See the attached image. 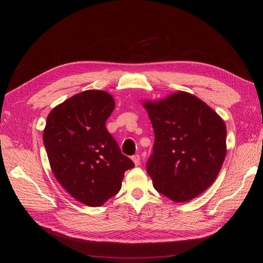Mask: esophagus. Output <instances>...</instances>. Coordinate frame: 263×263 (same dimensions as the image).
I'll list each match as a JSON object with an SVG mask.
<instances>
[{
    "label": "esophagus",
    "mask_w": 263,
    "mask_h": 263,
    "mask_svg": "<svg viewBox=\"0 0 263 263\" xmlns=\"http://www.w3.org/2000/svg\"><path fill=\"white\" fill-rule=\"evenodd\" d=\"M132 160L134 161L135 165H139L140 164V157H139V155H134L132 157Z\"/></svg>",
    "instance_id": "34e87169"
}]
</instances>
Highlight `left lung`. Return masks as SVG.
<instances>
[{
  "mask_svg": "<svg viewBox=\"0 0 263 263\" xmlns=\"http://www.w3.org/2000/svg\"><path fill=\"white\" fill-rule=\"evenodd\" d=\"M155 132L147 172L159 193L187 202L216 180L226 157L224 121L194 95L145 102Z\"/></svg>",
  "mask_w": 263,
  "mask_h": 263,
  "instance_id": "8db88e82",
  "label": "left lung"
}]
</instances>
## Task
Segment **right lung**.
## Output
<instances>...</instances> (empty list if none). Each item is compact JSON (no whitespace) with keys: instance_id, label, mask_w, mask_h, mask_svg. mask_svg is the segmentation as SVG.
I'll return each mask as SVG.
<instances>
[{"instance_id":"right-lung-1","label":"right lung","mask_w":263,"mask_h":263,"mask_svg":"<svg viewBox=\"0 0 263 263\" xmlns=\"http://www.w3.org/2000/svg\"><path fill=\"white\" fill-rule=\"evenodd\" d=\"M114 107L105 91L76 94L51 110L43 135L55 179L77 201L92 208L116 195L125 171L135 165L105 127Z\"/></svg>"}]
</instances>
